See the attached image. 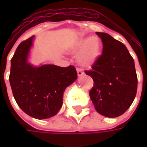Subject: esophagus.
<instances>
[{
  "instance_id": "1",
  "label": "esophagus",
  "mask_w": 147,
  "mask_h": 147,
  "mask_svg": "<svg viewBox=\"0 0 147 147\" xmlns=\"http://www.w3.org/2000/svg\"><path fill=\"white\" fill-rule=\"evenodd\" d=\"M76 71H77V74H78V76L79 77L83 76V75H84V71H83V70H81L80 68H77Z\"/></svg>"
}]
</instances>
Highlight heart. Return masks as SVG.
I'll use <instances>...</instances> for the list:
<instances>
[{"instance_id": "heart-1", "label": "heart", "mask_w": 147, "mask_h": 147, "mask_svg": "<svg viewBox=\"0 0 147 147\" xmlns=\"http://www.w3.org/2000/svg\"><path fill=\"white\" fill-rule=\"evenodd\" d=\"M102 44L100 39L96 36L81 37L74 42L71 50L78 52V62L84 67H90L94 64L100 56Z\"/></svg>"}]
</instances>
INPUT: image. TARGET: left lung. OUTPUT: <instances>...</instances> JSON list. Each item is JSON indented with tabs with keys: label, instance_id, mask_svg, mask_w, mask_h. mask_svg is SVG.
Segmentation results:
<instances>
[{
	"label": "left lung",
	"instance_id": "1",
	"mask_svg": "<svg viewBox=\"0 0 147 147\" xmlns=\"http://www.w3.org/2000/svg\"><path fill=\"white\" fill-rule=\"evenodd\" d=\"M103 44L102 54L86 71L94 81L90 97L96 111L114 118L124 113L137 92V75L132 57L122 42L106 33L96 32Z\"/></svg>",
	"mask_w": 147,
	"mask_h": 147
}]
</instances>
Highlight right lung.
<instances>
[{"label":"right lung","instance_id":"right-lung-1","mask_svg":"<svg viewBox=\"0 0 147 147\" xmlns=\"http://www.w3.org/2000/svg\"><path fill=\"white\" fill-rule=\"evenodd\" d=\"M34 35L21 42L11 60L9 82L16 102L25 113L42 120L62 107L65 89L77 79L74 66L34 65L29 62Z\"/></svg>","mask_w":147,"mask_h":147}]
</instances>
